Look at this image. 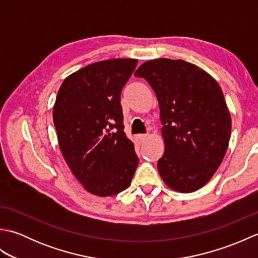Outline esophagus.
Returning a JSON list of instances; mask_svg holds the SVG:
<instances>
[{
  "label": "esophagus",
  "mask_w": 258,
  "mask_h": 258,
  "mask_svg": "<svg viewBox=\"0 0 258 258\" xmlns=\"http://www.w3.org/2000/svg\"><path fill=\"white\" fill-rule=\"evenodd\" d=\"M146 138H147V134H140V135H138V139H139L140 142H144L146 140Z\"/></svg>",
  "instance_id": "1"
}]
</instances>
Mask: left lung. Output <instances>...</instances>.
<instances>
[{"instance_id": "8db88e82", "label": "left lung", "mask_w": 258, "mask_h": 258, "mask_svg": "<svg viewBox=\"0 0 258 258\" xmlns=\"http://www.w3.org/2000/svg\"><path fill=\"white\" fill-rule=\"evenodd\" d=\"M135 75L149 82L161 109L165 152L157 161L169 187L191 193L221 165L231 136V115L217 82L183 59L145 62Z\"/></svg>"}]
</instances>
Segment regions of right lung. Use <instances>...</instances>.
<instances>
[{
  "mask_svg": "<svg viewBox=\"0 0 258 258\" xmlns=\"http://www.w3.org/2000/svg\"><path fill=\"white\" fill-rule=\"evenodd\" d=\"M138 64L114 58L87 65L59 87L53 120L71 171L91 194L116 195L130 186L139 165L124 133L120 93Z\"/></svg>",
  "mask_w": 258,
  "mask_h": 258,
  "instance_id": "obj_1",
  "label": "right lung"
}]
</instances>
